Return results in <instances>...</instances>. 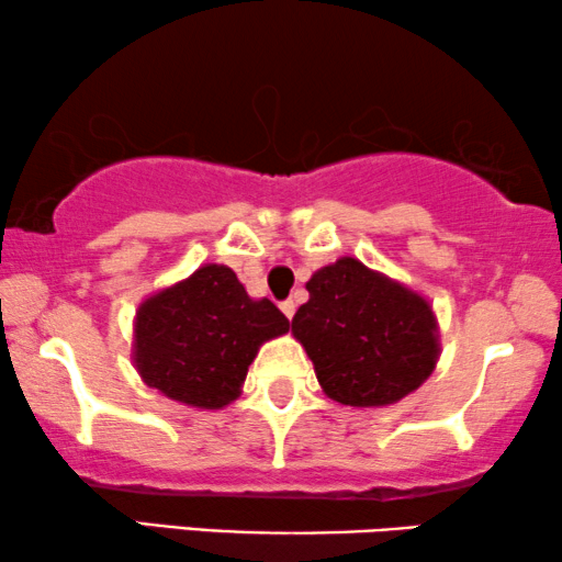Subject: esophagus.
<instances>
[{"mask_svg":"<svg viewBox=\"0 0 562 562\" xmlns=\"http://www.w3.org/2000/svg\"><path fill=\"white\" fill-rule=\"evenodd\" d=\"M280 308H282V314H285L288 318L295 316V301H282Z\"/></svg>","mask_w":562,"mask_h":562,"instance_id":"34e87169","label":"esophagus"}]
</instances>
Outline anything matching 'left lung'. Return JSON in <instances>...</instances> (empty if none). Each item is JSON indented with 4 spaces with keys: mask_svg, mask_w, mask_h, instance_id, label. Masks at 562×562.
<instances>
[{
    "mask_svg": "<svg viewBox=\"0 0 562 562\" xmlns=\"http://www.w3.org/2000/svg\"><path fill=\"white\" fill-rule=\"evenodd\" d=\"M308 303L293 316L329 400L386 407L423 386L438 363V322L430 303L392 277L342 257L314 272Z\"/></svg>",
    "mask_w": 562,
    "mask_h": 562,
    "instance_id": "1",
    "label": "left lung"
}]
</instances>
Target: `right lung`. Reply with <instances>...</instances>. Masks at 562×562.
<instances>
[{"instance_id": "add662e5", "label": "right lung", "mask_w": 562, "mask_h": 562, "mask_svg": "<svg viewBox=\"0 0 562 562\" xmlns=\"http://www.w3.org/2000/svg\"><path fill=\"white\" fill-rule=\"evenodd\" d=\"M288 329L285 314L248 297L231 267L204 265L142 301L132 358L142 381L168 400L220 409L238 400L259 347Z\"/></svg>"}]
</instances>
